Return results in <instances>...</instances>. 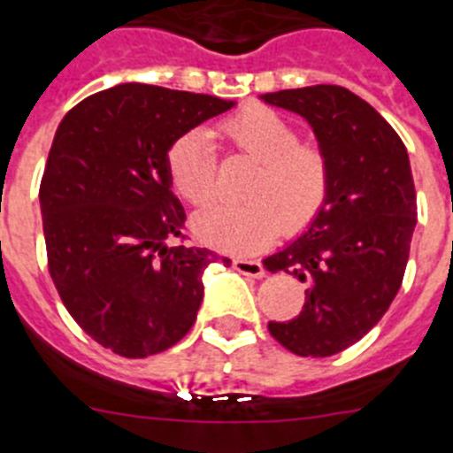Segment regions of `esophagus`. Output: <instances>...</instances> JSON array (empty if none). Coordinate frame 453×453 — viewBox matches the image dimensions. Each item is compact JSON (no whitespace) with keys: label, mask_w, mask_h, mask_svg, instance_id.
<instances>
[{"label":"esophagus","mask_w":453,"mask_h":453,"mask_svg":"<svg viewBox=\"0 0 453 453\" xmlns=\"http://www.w3.org/2000/svg\"><path fill=\"white\" fill-rule=\"evenodd\" d=\"M232 268H234L236 273H242V275L257 277V280L266 275L262 262H257V259H234V262H232Z\"/></svg>","instance_id":"34e87169"}]
</instances>
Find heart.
<instances>
[{"instance_id":"obj_1","label":"heart","mask_w":453,"mask_h":453,"mask_svg":"<svg viewBox=\"0 0 453 453\" xmlns=\"http://www.w3.org/2000/svg\"><path fill=\"white\" fill-rule=\"evenodd\" d=\"M221 149L257 160L248 178L246 205L211 207L194 217V232L207 246L250 255L287 234L304 230L327 205L332 157L323 144L300 140L296 124L266 105H246L211 128ZM203 130L171 144L166 171L178 196L196 207L217 198V149Z\"/></svg>"}]
</instances>
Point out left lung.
Segmentation results:
<instances>
[{
	"label": "left lung",
	"mask_w": 453,
	"mask_h": 453,
	"mask_svg": "<svg viewBox=\"0 0 453 453\" xmlns=\"http://www.w3.org/2000/svg\"><path fill=\"white\" fill-rule=\"evenodd\" d=\"M311 124L332 157L327 205L304 234L264 259L307 284L303 311L268 323L297 357H332L364 338L388 311L404 280L418 223L404 142L370 104L341 85L262 96Z\"/></svg>",
	"instance_id": "1"
}]
</instances>
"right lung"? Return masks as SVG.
I'll return each mask as SVG.
<instances>
[{"label":"right lung","mask_w":453,"mask_h":453,"mask_svg":"<svg viewBox=\"0 0 453 453\" xmlns=\"http://www.w3.org/2000/svg\"><path fill=\"white\" fill-rule=\"evenodd\" d=\"M232 105L121 83L74 105L56 130L40 182L49 275L79 327L119 357L176 345L196 320L205 268L230 264L185 243L166 153Z\"/></svg>","instance_id":"1"}]
</instances>
